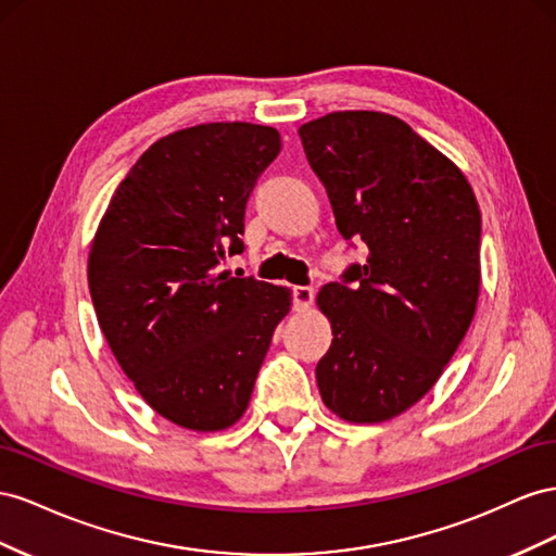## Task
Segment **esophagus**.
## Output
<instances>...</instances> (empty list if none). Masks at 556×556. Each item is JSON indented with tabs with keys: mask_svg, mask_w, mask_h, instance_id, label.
I'll return each instance as SVG.
<instances>
[{
	"mask_svg": "<svg viewBox=\"0 0 556 556\" xmlns=\"http://www.w3.org/2000/svg\"><path fill=\"white\" fill-rule=\"evenodd\" d=\"M293 307L298 312H305L314 303V289L312 287H293Z\"/></svg>",
	"mask_w": 556,
	"mask_h": 556,
	"instance_id": "1",
	"label": "esophagus"
}]
</instances>
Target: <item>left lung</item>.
<instances>
[{"label": "left lung", "instance_id": "obj_1", "mask_svg": "<svg viewBox=\"0 0 556 556\" xmlns=\"http://www.w3.org/2000/svg\"><path fill=\"white\" fill-rule=\"evenodd\" d=\"M344 240L368 247L319 291L332 342L316 363L330 412L377 424L431 391L472 321L482 216L452 161L401 118L336 111L298 130Z\"/></svg>", "mask_w": 556, "mask_h": 556}]
</instances>
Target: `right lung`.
Segmentation results:
<instances>
[{
	"mask_svg": "<svg viewBox=\"0 0 556 556\" xmlns=\"http://www.w3.org/2000/svg\"><path fill=\"white\" fill-rule=\"evenodd\" d=\"M281 151L275 128L207 123L141 153L111 198L88 256L104 338L157 415L220 431L244 415L291 295L218 273L244 251V212Z\"/></svg>",
	"mask_w": 556,
	"mask_h": 556,
	"instance_id": "add662e5",
	"label": "right lung"
}]
</instances>
